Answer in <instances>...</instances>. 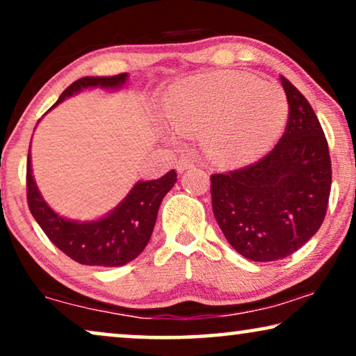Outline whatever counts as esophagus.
Listing matches in <instances>:
<instances>
[{"label": "esophagus", "instance_id": "esophagus-1", "mask_svg": "<svg viewBox=\"0 0 356 356\" xmlns=\"http://www.w3.org/2000/svg\"><path fill=\"white\" fill-rule=\"evenodd\" d=\"M194 167V162L191 159H186V157H183V159H179L178 162H177V173H183V172H186L188 168H193Z\"/></svg>", "mask_w": 356, "mask_h": 356}]
</instances>
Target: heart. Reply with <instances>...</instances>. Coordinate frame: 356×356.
I'll list each match as a JSON object with an SVG mask.
<instances>
[{
  "label": "heart",
  "mask_w": 356,
  "mask_h": 356,
  "mask_svg": "<svg viewBox=\"0 0 356 356\" xmlns=\"http://www.w3.org/2000/svg\"><path fill=\"white\" fill-rule=\"evenodd\" d=\"M163 111L178 134H201L209 159L238 167L254 162L277 144L289 120V102L279 86L254 74L217 72L173 84Z\"/></svg>",
  "instance_id": "obj_1"
}]
</instances>
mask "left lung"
Instances as JSON below:
<instances>
[{
  "label": "left lung",
  "instance_id": "obj_1",
  "mask_svg": "<svg viewBox=\"0 0 356 356\" xmlns=\"http://www.w3.org/2000/svg\"><path fill=\"white\" fill-rule=\"evenodd\" d=\"M289 123L279 144L250 167L211 177L213 217L236 252L254 262L293 254L319 230L327 211L329 147L305 95L280 76Z\"/></svg>",
  "mask_w": 356,
  "mask_h": 356
}]
</instances>
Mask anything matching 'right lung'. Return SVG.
<instances>
[{
  "instance_id": "obj_1",
  "label": "right lung",
  "mask_w": 356,
  "mask_h": 356,
  "mask_svg": "<svg viewBox=\"0 0 356 356\" xmlns=\"http://www.w3.org/2000/svg\"><path fill=\"white\" fill-rule=\"evenodd\" d=\"M126 81L128 72L111 77H81L63 92L51 108L84 89L118 90ZM175 183L177 172L170 170L159 179L136 183L128 196L106 216L87 222L71 220L56 213L43 199L32 175L31 150L27 157V202L33 218L53 245L86 266L120 267L136 259L147 246L160 202Z\"/></svg>"
}]
</instances>
